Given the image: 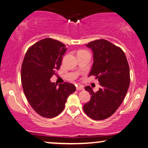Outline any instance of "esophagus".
Returning a JSON list of instances; mask_svg holds the SVG:
<instances>
[{
  "mask_svg": "<svg viewBox=\"0 0 148 148\" xmlns=\"http://www.w3.org/2000/svg\"><path fill=\"white\" fill-rule=\"evenodd\" d=\"M84 87L82 86H79L76 87V90H77V91H81V90H84Z\"/></svg>",
  "mask_w": 148,
  "mask_h": 148,
  "instance_id": "esophagus-1",
  "label": "esophagus"
}]
</instances>
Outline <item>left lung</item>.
<instances>
[{
  "label": "left lung",
  "mask_w": 148,
  "mask_h": 148,
  "mask_svg": "<svg viewBox=\"0 0 148 148\" xmlns=\"http://www.w3.org/2000/svg\"><path fill=\"white\" fill-rule=\"evenodd\" d=\"M93 53V64L89 76L98 79L99 90L93 92L90 86L85 89L91 95L84 110L94 120L108 118L115 113L123 101L130 84V71L123 51L104 39L86 44Z\"/></svg>",
  "instance_id": "8db88e82"
}]
</instances>
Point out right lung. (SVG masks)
Wrapping results in <instances>:
<instances>
[{
    "label": "right lung",
    "mask_w": 148,
    "mask_h": 148,
    "mask_svg": "<svg viewBox=\"0 0 148 148\" xmlns=\"http://www.w3.org/2000/svg\"><path fill=\"white\" fill-rule=\"evenodd\" d=\"M65 45L47 38L27 50L21 66V84L29 103L40 116L53 118L61 113L67 98L76 91L72 84L52 83L50 78L61 66Z\"/></svg>",
    "instance_id": "right-lung-1"
}]
</instances>
